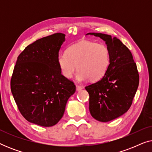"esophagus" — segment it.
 I'll return each instance as SVG.
<instances>
[{
	"label": "esophagus",
	"instance_id": "esophagus-1",
	"mask_svg": "<svg viewBox=\"0 0 152 152\" xmlns=\"http://www.w3.org/2000/svg\"><path fill=\"white\" fill-rule=\"evenodd\" d=\"M82 89V86H79V85H76V90L77 91H81Z\"/></svg>",
	"mask_w": 152,
	"mask_h": 152
}]
</instances>
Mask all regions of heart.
Masks as SVG:
<instances>
[{
  "label": "heart",
  "mask_w": 152,
  "mask_h": 152,
  "mask_svg": "<svg viewBox=\"0 0 152 152\" xmlns=\"http://www.w3.org/2000/svg\"><path fill=\"white\" fill-rule=\"evenodd\" d=\"M111 62V54L104 43L90 41H81L70 45L66 53H59L57 64L62 75L71 78L75 70L77 80L95 82L102 79L107 73Z\"/></svg>",
  "instance_id": "heart-1"
}]
</instances>
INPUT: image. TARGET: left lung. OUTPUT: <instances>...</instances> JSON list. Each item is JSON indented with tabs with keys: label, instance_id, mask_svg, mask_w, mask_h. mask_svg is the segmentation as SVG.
I'll list each match as a JSON object with an SVG mask.
<instances>
[{
	"label": "left lung",
	"instance_id": "left-lung-1",
	"mask_svg": "<svg viewBox=\"0 0 152 152\" xmlns=\"http://www.w3.org/2000/svg\"><path fill=\"white\" fill-rule=\"evenodd\" d=\"M104 41L111 54L105 75L85 87L89 94V111L93 118L107 122L123 115L129 109L139 84V75L132 54L117 37L88 33Z\"/></svg>",
	"mask_w": 152,
	"mask_h": 152
}]
</instances>
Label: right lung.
<instances>
[{
  "label": "right lung",
  "mask_w": 152,
  "mask_h": 152,
  "mask_svg": "<svg viewBox=\"0 0 152 152\" xmlns=\"http://www.w3.org/2000/svg\"><path fill=\"white\" fill-rule=\"evenodd\" d=\"M66 35L56 33L27 46L17 58L11 91L22 115L31 123L55 125L63 117L74 83L64 77L57 57Z\"/></svg>",
  "instance_id": "right-lung-1"
}]
</instances>
